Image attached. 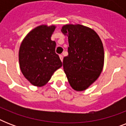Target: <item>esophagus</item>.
<instances>
[{
  "mask_svg": "<svg viewBox=\"0 0 126 126\" xmlns=\"http://www.w3.org/2000/svg\"><path fill=\"white\" fill-rule=\"evenodd\" d=\"M59 57H60V59L61 60V61H63V55H59Z\"/></svg>",
  "mask_w": 126,
  "mask_h": 126,
  "instance_id": "obj_1",
  "label": "esophagus"
}]
</instances>
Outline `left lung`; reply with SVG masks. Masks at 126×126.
<instances>
[{"label":"left lung","mask_w":126,"mask_h":126,"mask_svg":"<svg viewBox=\"0 0 126 126\" xmlns=\"http://www.w3.org/2000/svg\"><path fill=\"white\" fill-rule=\"evenodd\" d=\"M61 31L69 39L68 55L63 69L71 87L85 90L99 77L103 67L104 49L99 36L82 25H66Z\"/></svg>","instance_id":"8db88e82"}]
</instances>
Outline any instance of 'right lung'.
Instances as JSON below:
<instances>
[{
	"mask_svg": "<svg viewBox=\"0 0 126 126\" xmlns=\"http://www.w3.org/2000/svg\"><path fill=\"white\" fill-rule=\"evenodd\" d=\"M55 29L53 25L37 27L25 36L20 46L21 71L34 86L45 85L53 73L62 66L59 55L55 53L56 43L51 40Z\"/></svg>",
	"mask_w": 126,
	"mask_h": 126,
	"instance_id": "add662e5",
	"label": "right lung"
}]
</instances>
